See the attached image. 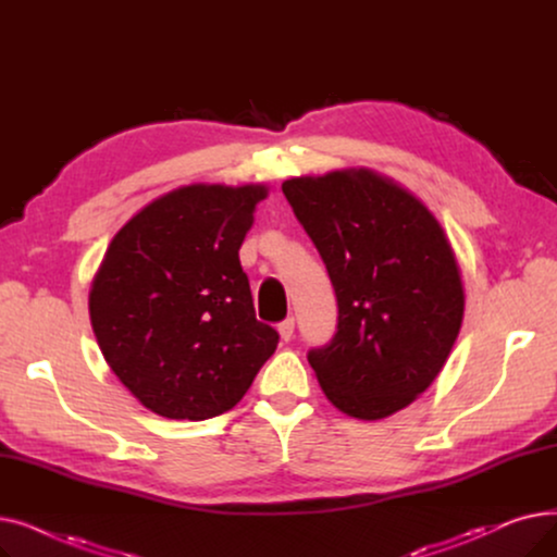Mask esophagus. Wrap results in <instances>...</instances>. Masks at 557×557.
Masks as SVG:
<instances>
[{
    "mask_svg": "<svg viewBox=\"0 0 557 557\" xmlns=\"http://www.w3.org/2000/svg\"><path fill=\"white\" fill-rule=\"evenodd\" d=\"M294 330H296V318H294V315L284 318L282 323L277 325V332H280V338H282V341H290V338H294Z\"/></svg>",
    "mask_w": 557,
    "mask_h": 557,
    "instance_id": "obj_1",
    "label": "esophagus"
}]
</instances>
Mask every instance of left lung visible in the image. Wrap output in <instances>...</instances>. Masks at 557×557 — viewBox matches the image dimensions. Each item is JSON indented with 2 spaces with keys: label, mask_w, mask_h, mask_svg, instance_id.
<instances>
[{
  "label": "left lung",
  "mask_w": 557,
  "mask_h": 557,
  "mask_svg": "<svg viewBox=\"0 0 557 557\" xmlns=\"http://www.w3.org/2000/svg\"><path fill=\"white\" fill-rule=\"evenodd\" d=\"M282 191L338 302L336 334L307 355L320 386L359 420L401 411L443 370L462 323L460 271L441 223L368 169L290 178Z\"/></svg>",
  "instance_id": "1"
}]
</instances>
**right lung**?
Wrapping results in <instances>:
<instances>
[{
	"instance_id": "add662e5",
	"label": "right lung",
	"mask_w": 557,
	"mask_h": 557,
	"mask_svg": "<svg viewBox=\"0 0 557 557\" xmlns=\"http://www.w3.org/2000/svg\"><path fill=\"white\" fill-rule=\"evenodd\" d=\"M267 187L191 185L108 246L90 320L110 370L153 413L208 420L237 404L280 334L255 315L239 248Z\"/></svg>"
}]
</instances>
